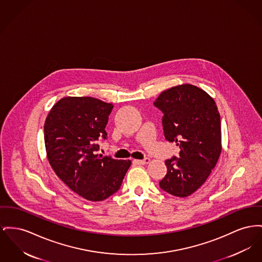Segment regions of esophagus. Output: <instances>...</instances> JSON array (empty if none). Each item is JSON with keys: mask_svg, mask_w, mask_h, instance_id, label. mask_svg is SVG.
<instances>
[{"mask_svg": "<svg viewBox=\"0 0 262 262\" xmlns=\"http://www.w3.org/2000/svg\"><path fill=\"white\" fill-rule=\"evenodd\" d=\"M135 162L137 164H140V165H144V164H147L149 162V158H143L141 160H135Z\"/></svg>", "mask_w": 262, "mask_h": 262, "instance_id": "34e87169", "label": "esophagus"}]
</instances>
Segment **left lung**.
<instances>
[{
    "label": "left lung",
    "mask_w": 262,
    "mask_h": 262,
    "mask_svg": "<svg viewBox=\"0 0 262 262\" xmlns=\"http://www.w3.org/2000/svg\"><path fill=\"white\" fill-rule=\"evenodd\" d=\"M163 113L164 137L180 147L179 157L165 160L162 190L185 198L197 191L215 168L222 151L221 117L214 99L183 84L161 93L154 103Z\"/></svg>",
    "instance_id": "left-lung-1"
}]
</instances>
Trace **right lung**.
Wrapping results in <instances>:
<instances>
[{"label": "right lung", "instance_id": "add662e5", "mask_svg": "<svg viewBox=\"0 0 262 262\" xmlns=\"http://www.w3.org/2000/svg\"><path fill=\"white\" fill-rule=\"evenodd\" d=\"M113 104L92 97H65L50 110L45 123L47 158L52 169L86 200L103 201L123 183L130 160L97 154Z\"/></svg>", "mask_w": 262, "mask_h": 262}]
</instances>
